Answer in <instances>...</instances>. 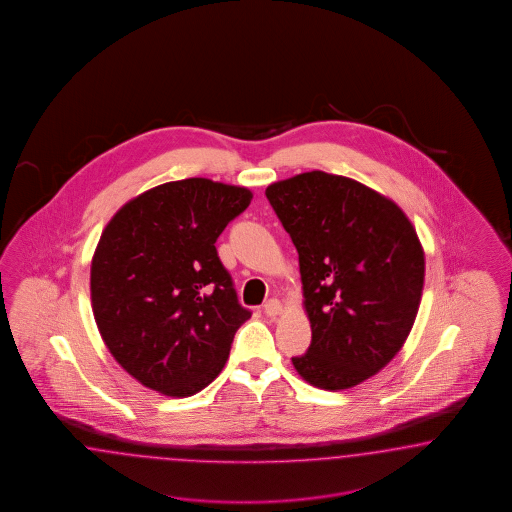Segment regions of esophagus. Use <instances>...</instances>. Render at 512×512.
<instances>
[{"label":"esophagus","mask_w":512,"mask_h":512,"mask_svg":"<svg viewBox=\"0 0 512 512\" xmlns=\"http://www.w3.org/2000/svg\"><path fill=\"white\" fill-rule=\"evenodd\" d=\"M264 313L268 315V317H276L283 310V306H281V302L276 300V298H270L266 304L263 306Z\"/></svg>","instance_id":"1"}]
</instances>
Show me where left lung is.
<instances>
[{
  "mask_svg": "<svg viewBox=\"0 0 512 512\" xmlns=\"http://www.w3.org/2000/svg\"><path fill=\"white\" fill-rule=\"evenodd\" d=\"M300 264L310 349L293 358L304 381L357 387L407 340L424 287V249L396 202L357 180L302 172L266 187Z\"/></svg>",
  "mask_w": 512,
  "mask_h": 512,
  "instance_id": "obj_1",
  "label": "left lung"
}]
</instances>
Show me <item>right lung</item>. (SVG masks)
I'll return each mask as SVG.
<instances>
[{
  "label": "right lung",
  "instance_id": "right-lung-1",
  "mask_svg": "<svg viewBox=\"0 0 512 512\" xmlns=\"http://www.w3.org/2000/svg\"><path fill=\"white\" fill-rule=\"evenodd\" d=\"M253 199L248 187L187 178L125 202L92 259V310L110 355L140 385L193 396L223 370L251 317L216 240Z\"/></svg>",
  "mask_w": 512,
  "mask_h": 512
}]
</instances>
